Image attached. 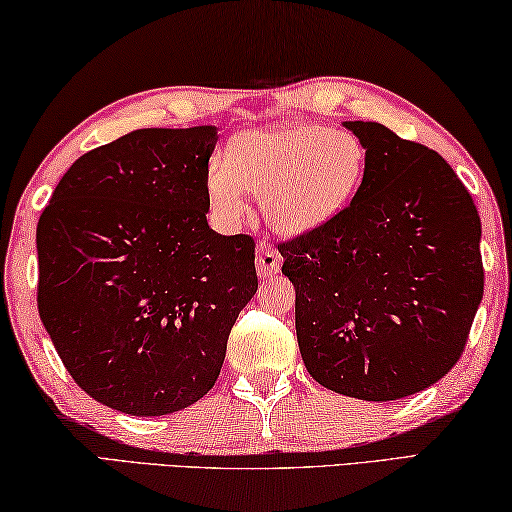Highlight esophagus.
I'll return each mask as SVG.
<instances>
[{
    "mask_svg": "<svg viewBox=\"0 0 512 512\" xmlns=\"http://www.w3.org/2000/svg\"><path fill=\"white\" fill-rule=\"evenodd\" d=\"M283 258L279 251L267 242H258L256 245V270L261 276H272L281 270Z\"/></svg>",
    "mask_w": 512,
    "mask_h": 512,
    "instance_id": "esophagus-1",
    "label": "esophagus"
}]
</instances>
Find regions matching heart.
Wrapping results in <instances>:
<instances>
[{"mask_svg": "<svg viewBox=\"0 0 512 512\" xmlns=\"http://www.w3.org/2000/svg\"><path fill=\"white\" fill-rule=\"evenodd\" d=\"M365 174L367 147L354 131L320 122L254 129L208 161L206 199L220 220L233 222L245 215L247 190L258 192L265 222L299 236L345 211Z\"/></svg>", "mask_w": 512, "mask_h": 512, "instance_id": "heart-1", "label": "heart"}]
</instances>
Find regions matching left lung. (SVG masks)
Segmentation results:
<instances>
[{
  "mask_svg": "<svg viewBox=\"0 0 512 512\" xmlns=\"http://www.w3.org/2000/svg\"><path fill=\"white\" fill-rule=\"evenodd\" d=\"M367 147L354 201L281 242L299 351L338 395L395 401L458 363L483 297L481 217L451 165L379 122H345Z\"/></svg>",
  "mask_w": 512,
  "mask_h": 512,
  "instance_id": "obj_1",
  "label": "left lung"
}]
</instances>
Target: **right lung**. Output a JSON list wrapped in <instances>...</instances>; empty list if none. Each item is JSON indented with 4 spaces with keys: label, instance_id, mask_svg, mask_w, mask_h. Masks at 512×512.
<instances>
[{
    "label": "right lung",
    "instance_id": "right-lung-1",
    "mask_svg": "<svg viewBox=\"0 0 512 512\" xmlns=\"http://www.w3.org/2000/svg\"><path fill=\"white\" fill-rule=\"evenodd\" d=\"M215 127L138 129L72 163L38 220V313L83 392L127 415L188 408L256 295L254 238L206 222Z\"/></svg>",
    "mask_w": 512,
    "mask_h": 512
}]
</instances>
